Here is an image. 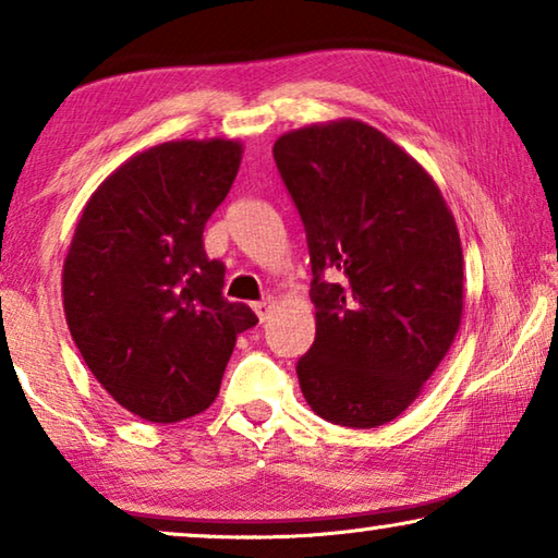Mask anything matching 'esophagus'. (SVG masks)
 I'll list each match as a JSON object with an SVG mask.
<instances>
[{"instance_id":"esophagus-1","label":"esophagus","mask_w":558,"mask_h":558,"mask_svg":"<svg viewBox=\"0 0 558 558\" xmlns=\"http://www.w3.org/2000/svg\"><path fill=\"white\" fill-rule=\"evenodd\" d=\"M276 305H278L276 300H272V298H266V300L256 302V305H253V310H256V315H258L260 323H266V319L272 315V310H276Z\"/></svg>"}]
</instances>
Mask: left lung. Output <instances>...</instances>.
<instances>
[{"mask_svg": "<svg viewBox=\"0 0 558 558\" xmlns=\"http://www.w3.org/2000/svg\"><path fill=\"white\" fill-rule=\"evenodd\" d=\"M272 157L315 276L302 396L337 426H384L418 399L456 342L465 300L458 223L418 159L362 120L290 130Z\"/></svg>", "mask_w": 558, "mask_h": 558, "instance_id": "1", "label": "left lung"}]
</instances>
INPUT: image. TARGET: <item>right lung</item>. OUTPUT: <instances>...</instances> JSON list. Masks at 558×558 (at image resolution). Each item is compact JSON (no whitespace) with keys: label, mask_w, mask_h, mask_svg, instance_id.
Masks as SVG:
<instances>
[{"label":"right lung","mask_w":558,"mask_h":558,"mask_svg":"<svg viewBox=\"0 0 558 558\" xmlns=\"http://www.w3.org/2000/svg\"><path fill=\"white\" fill-rule=\"evenodd\" d=\"M243 143L172 140L102 179L63 260V313L83 362L122 409L177 423L209 409L235 337L258 323L223 295L204 226L239 174Z\"/></svg>","instance_id":"1"}]
</instances>
